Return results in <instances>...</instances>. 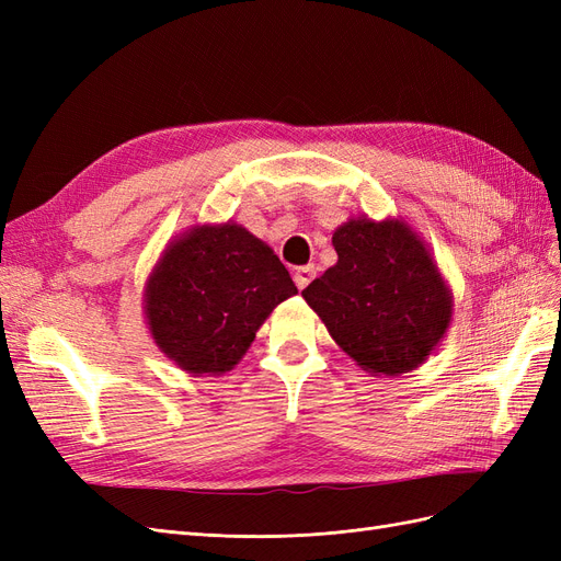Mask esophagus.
<instances>
[{"label":"esophagus","instance_id":"34e87169","mask_svg":"<svg viewBox=\"0 0 561 561\" xmlns=\"http://www.w3.org/2000/svg\"><path fill=\"white\" fill-rule=\"evenodd\" d=\"M313 278H316V266H313V264L299 266V268L295 271V283H297L299 290H304V287H307Z\"/></svg>","mask_w":561,"mask_h":561}]
</instances>
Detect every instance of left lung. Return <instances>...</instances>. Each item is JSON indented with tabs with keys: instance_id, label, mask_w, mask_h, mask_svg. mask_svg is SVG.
Listing matches in <instances>:
<instances>
[{
	"instance_id": "obj_1",
	"label": "left lung",
	"mask_w": 561,
	"mask_h": 561,
	"mask_svg": "<svg viewBox=\"0 0 561 561\" xmlns=\"http://www.w3.org/2000/svg\"><path fill=\"white\" fill-rule=\"evenodd\" d=\"M336 264L301 297L334 342L371 375L419 367L451 322V290L402 219L353 217L332 233Z\"/></svg>"
}]
</instances>
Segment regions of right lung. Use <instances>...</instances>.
<instances>
[{
    "label": "right lung",
    "instance_id": "right-lung-1",
    "mask_svg": "<svg viewBox=\"0 0 561 561\" xmlns=\"http://www.w3.org/2000/svg\"><path fill=\"white\" fill-rule=\"evenodd\" d=\"M297 295L264 241L236 222L192 227L168 243L145 287L151 336L190 375H225L280 301Z\"/></svg>",
    "mask_w": 561,
    "mask_h": 561
}]
</instances>
